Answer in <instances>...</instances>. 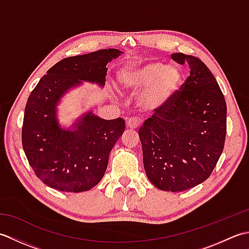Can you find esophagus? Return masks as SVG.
<instances>
[{
    "label": "esophagus",
    "mask_w": 249,
    "mask_h": 249,
    "mask_svg": "<svg viewBox=\"0 0 249 249\" xmlns=\"http://www.w3.org/2000/svg\"><path fill=\"white\" fill-rule=\"evenodd\" d=\"M126 124H127V127L130 129H137L140 125V121L136 118H130L126 121Z\"/></svg>",
    "instance_id": "34e87169"
}]
</instances>
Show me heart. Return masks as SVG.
Returning a JSON list of instances; mask_svg holds the SVG:
<instances>
[{"label": "heart", "instance_id": "obj_1", "mask_svg": "<svg viewBox=\"0 0 249 249\" xmlns=\"http://www.w3.org/2000/svg\"><path fill=\"white\" fill-rule=\"evenodd\" d=\"M119 81L128 92L137 93L146 88L140 96V105L147 110L158 111L168 107L178 96L183 86L184 73L177 65L151 61L124 68L120 72Z\"/></svg>", "mask_w": 249, "mask_h": 249}]
</instances>
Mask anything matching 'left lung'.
Instances as JSON below:
<instances>
[{
	"label": "left lung",
	"instance_id": "8db88e82",
	"mask_svg": "<svg viewBox=\"0 0 249 249\" xmlns=\"http://www.w3.org/2000/svg\"><path fill=\"white\" fill-rule=\"evenodd\" d=\"M190 73L173 102L139 129L147 178L166 192H183L204 182L223 153L227 105L213 73L193 55L173 53Z\"/></svg>",
	"mask_w": 249,
	"mask_h": 249
}]
</instances>
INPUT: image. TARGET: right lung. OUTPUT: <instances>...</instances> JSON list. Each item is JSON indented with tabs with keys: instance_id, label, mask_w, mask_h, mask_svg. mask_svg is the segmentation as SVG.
<instances>
[{
	"instance_id": "add662e5",
	"label": "right lung",
	"mask_w": 249,
	"mask_h": 249,
	"mask_svg": "<svg viewBox=\"0 0 249 249\" xmlns=\"http://www.w3.org/2000/svg\"><path fill=\"white\" fill-rule=\"evenodd\" d=\"M122 53L102 49L66 57L52 66L32 91L24 110L22 146L36 177L47 186L81 193L103 178L110 152L125 130V121L104 120L89 109L71 126H63L59 106L83 82L104 88L106 66Z\"/></svg>"
}]
</instances>
